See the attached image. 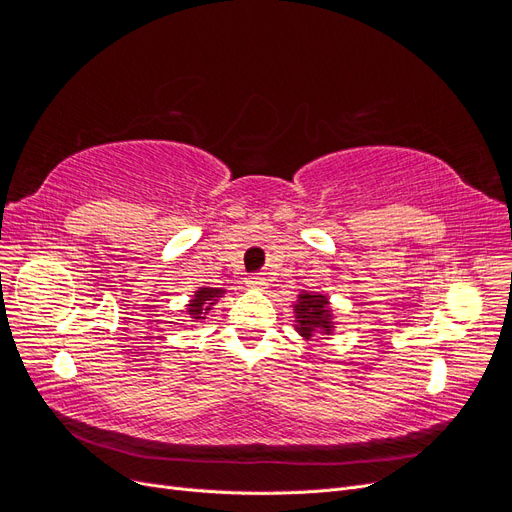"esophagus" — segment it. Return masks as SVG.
Wrapping results in <instances>:
<instances>
[{"label": "esophagus", "instance_id": "34e87169", "mask_svg": "<svg viewBox=\"0 0 512 512\" xmlns=\"http://www.w3.org/2000/svg\"><path fill=\"white\" fill-rule=\"evenodd\" d=\"M245 282H247V286H252V288H265L267 286V280L262 275H258V273H254V275H247L245 277Z\"/></svg>", "mask_w": 512, "mask_h": 512}]
</instances>
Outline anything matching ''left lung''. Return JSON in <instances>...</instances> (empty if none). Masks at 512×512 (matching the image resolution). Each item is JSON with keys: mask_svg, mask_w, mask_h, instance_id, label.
Masks as SVG:
<instances>
[{"mask_svg": "<svg viewBox=\"0 0 512 512\" xmlns=\"http://www.w3.org/2000/svg\"><path fill=\"white\" fill-rule=\"evenodd\" d=\"M329 301L316 292H303L299 294V303L294 305L299 322V333L303 337H312L316 331H331V316L327 312Z\"/></svg>", "mask_w": 512, "mask_h": 512, "instance_id": "8db88e82", "label": "left lung"}]
</instances>
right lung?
<instances>
[{
	"label": "right lung",
	"mask_w": 512,
	"mask_h": 512,
	"mask_svg": "<svg viewBox=\"0 0 512 512\" xmlns=\"http://www.w3.org/2000/svg\"><path fill=\"white\" fill-rule=\"evenodd\" d=\"M224 290H220V288H203V290H198L196 294H194V301L190 303V314H192V318H203V314H207V309H211V305L218 301V297L222 294Z\"/></svg>",
	"instance_id": "add662e5"
}]
</instances>
